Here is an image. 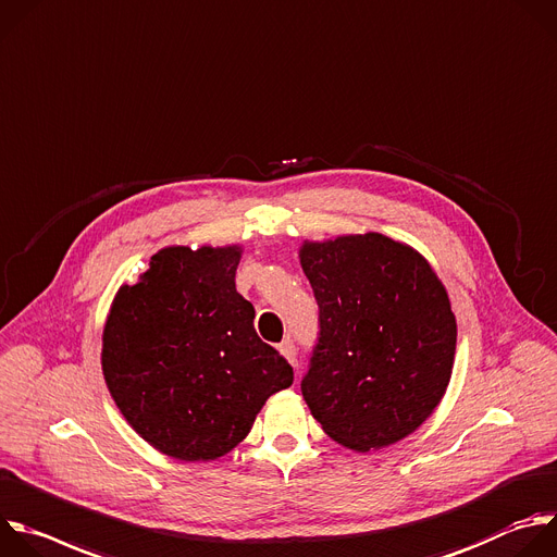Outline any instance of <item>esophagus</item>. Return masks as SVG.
<instances>
[{
    "label": "esophagus",
    "instance_id": "esophagus-1",
    "mask_svg": "<svg viewBox=\"0 0 557 557\" xmlns=\"http://www.w3.org/2000/svg\"><path fill=\"white\" fill-rule=\"evenodd\" d=\"M278 351H281V356L287 360V362H296V345H294V341L292 338H285L281 345H278Z\"/></svg>",
    "mask_w": 557,
    "mask_h": 557
}]
</instances>
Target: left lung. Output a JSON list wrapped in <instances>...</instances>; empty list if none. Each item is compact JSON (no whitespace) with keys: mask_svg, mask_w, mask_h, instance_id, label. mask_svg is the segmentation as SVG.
I'll return each instance as SVG.
<instances>
[{"mask_svg":"<svg viewBox=\"0 0 557 557\" xmlns=\"http://www.w3.org/2000/svg\"><path fill=\"white\" fill-rule=\"evenodd\" d=\"M318 341L300 382L322 430L369 453L414 432L448 388L457 320L430 263L384 235L305 242Z\"/></svg>","mask_w":557,"mask_h":557,"instance_id":"obj_1","label":"left lung"}]
</instances>
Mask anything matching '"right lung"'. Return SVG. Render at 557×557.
<instances>
[{
  "mask_svg": "<svg viewBox=\"0 0 557 557\" xmlns=\"http://www.w3.org/2000/svg\"><path fill=\"white\" fill-rule=\"evenodd\" d=\"M239 246L164 248L123 285L102 331L107 388L129 425L180 461H212L242 443L265 399L294 382L255 331L235 285Z\"/></svg>",
  "mask_w": 557,
  "mask_h": 557,
  "instance_id": "obj_1",
  "label": "right lung"
}]
</instances>
